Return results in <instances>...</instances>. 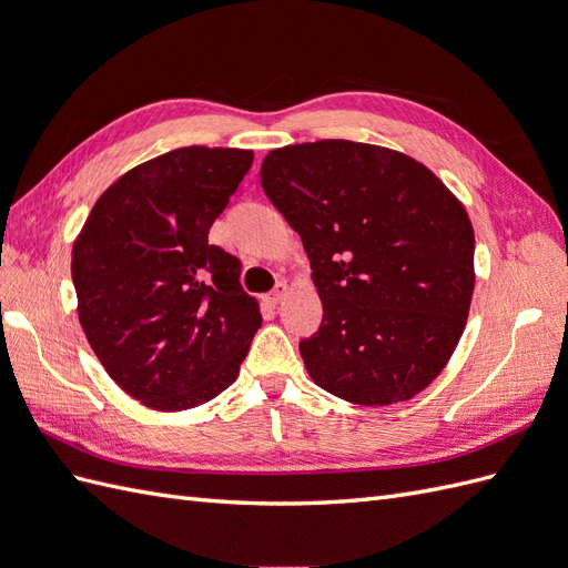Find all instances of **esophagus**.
Here are the masks:
<instances>
[{
  "label": "esophagus",
  "mask_w": 568,
  "mask_h": 568,
  "mask_svg": "<svg viewBox=\"0 0 568 568\" xmlns=\"http://www.w3.org/2000/svg\"><path fill=\"white\" fill-rule=\"evenodd\" d=\"M286 291H288V284L282 280V282H277V286H274V291L270 294V303L272 305H277V303H282L284 301V296H286Z\"/></svg>",
  "instance_id": "obj_1"
}]
</instances>
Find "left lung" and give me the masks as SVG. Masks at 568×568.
Segmentation results:
<instances>
[{
	"label": "left lung",
	"instance_id": "1",
	"mask_svg": "<svg viewBox=\"0 0 568 568\" xmlns=\"http://www.w3.org/2000/svg\"><path fill=\"white\" fill-rule=\"evenodd\" d=\"M261 184L301 239L322 298L301 355L315 384L357 405L409 400L464 332L474 230L432 170L348 140L267 153Z\"/></svg>",
	"mask_w": 568,
	"mask_h": 568
}]
</instances>
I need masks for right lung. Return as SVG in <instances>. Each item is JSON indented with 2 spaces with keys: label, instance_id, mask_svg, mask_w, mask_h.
I'll list each match as a JSON object with an SVG mask.
<instances>
[{
  "label": "right lung",
  "instance_id": "obj_1",
  "mask_svg": "<svg viewBox=\"0 0 568 568\" xmlns=\"http://www.w3.org/2000/svg\"><path fill=\"white\" fill-rule=\"evenodd\" d=\"M251 163L244 149L168 151L113 182L75 239L82 329L111 379L146 407L215 398L261 329L239 261L209 244Z\"/></svg>",
  "mask_w": 568,
  "mask_h": 568
}]
</instances>
